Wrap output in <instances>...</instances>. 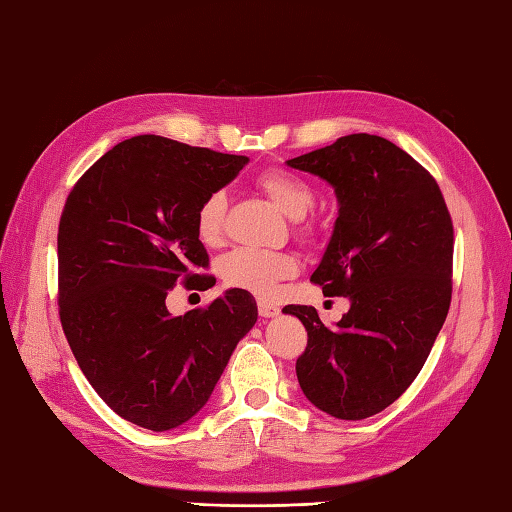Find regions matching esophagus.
Segmentation results:
<instances>
[{"mask_svg":"<svg viewBox=\"0 0 512 512\" xmlns=\"http://www.w3.org/2000/svg\"><path fill=\"white\" fill-rule=\"evenodd\" d=\"M258 314L263 318H274L280 314V307L274 305V302H267V300H258Z\"/></svg>","mask_w":512,"mask_h":512,"instance_id":"obj_1","label":"esophagus"}]
</instances>
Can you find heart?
I'll use <instances>...</instances> for the list:
<instances>
[{
  "label": "heart",
  "instance_id": "1",
  "mask_svg": "<svg viewBox=\"0 0 512 512\" xmlns=\"http://www.w3.org/2000/svg\"><path fill=\"white\" fill-rule=\"evenodd\" d=\"M256 187L263 192L280 212L296 218L300 236L314 234V225L305 216L316 203V192L302 176L271 168L256 176ZM227 198L223 192L207 194L196 210V236L203 245H221L225 236ZM298 258L289 252H269V249L238 247L221 260V278L227 287L243 289L249 294L269 298L278 291V285L298 274Z\"/></svg>",
  "mask_w": 512,
  "mask_h": 512
}]
</instances>
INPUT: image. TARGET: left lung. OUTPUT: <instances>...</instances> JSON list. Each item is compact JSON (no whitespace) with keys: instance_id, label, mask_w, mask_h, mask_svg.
Returning a JSON list of instances; mask_svg holds the SVG:
<instances>
[{"instance_id":"1","label":"left lung","mask_w":512,"mask_h":512,"mask_svg":"<svg viewBox=\"0 0 512 512\" xmlns=\"http://www.w3.org/2000/svg\"><path fill=\"white\" fill-rule=\"evenodd\" d=\"M287 165L325 179L340 210L311 283L349 298L336 327L287 305L307 329L296 375L307 400L340 420H364L411 387L453 294V221L433 176L398 145L349 134Z\"/></svg>"}]
</instances>
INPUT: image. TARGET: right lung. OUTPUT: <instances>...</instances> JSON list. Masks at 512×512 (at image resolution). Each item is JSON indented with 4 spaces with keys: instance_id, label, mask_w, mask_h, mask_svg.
<instances>
[{
    "instance_id": "1",
    "label": "right lung",
    "mask_w": 512,
    "mask_h": 512,
    "mask_svg": "<svg viewBox=\"0 0 512 512\" xmlns=\"http://www.w3.org/2000/svg\"><path fill=\"white\" fill-rule=\"evenodd\" d=\"M247 156L141 134L108 150L72 187L57 234L59 318L79 369L110 409L143 429L190 420L254 327L256 300L229 289L205 309L172 316L170 289L216 278L196 236L203 198Z\"/></svg>"
}]
</instances>
